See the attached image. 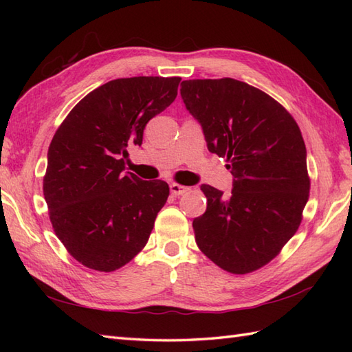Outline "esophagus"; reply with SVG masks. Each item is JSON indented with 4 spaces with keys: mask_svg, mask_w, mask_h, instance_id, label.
<instances>
[{
    "mask_svg": "<svg viewBox=\"0 0 352 352\" xmlns=\"http://www.w3.org/2000/svg\"><path fill=\"white\" fill-rule=\"evenodd\" d=\"M169 188H170L172 195H175V197H180V195H183V193L189 190V188H186V186H182V184H177V183H172Z\"/></svg>",
    "mask_w": 352,
    "mask_h": 352,
    "instance_id": "esophagus-1",
    "label": "esophagus"
}]
</instances>
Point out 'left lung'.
<instances>
[{
  "mask_svg": "<svg viewBox=\"0 0 352 352\" xmlns=\"http://www.w3.org/2000/svg\"><path fill=\"white\" fill-rule=\"evenodd\" d=\"M182 98L203 126L210 153L233 174L228 195L201 186L207 210L193 219L198 248L231 274H250L278 256L309 199L300 126L278 101L234 78L186 80Z\"/></svg>",
  "mask_w": 352,
  "mask_h": 352,
  "instance_id": "obj_1",
  "label": "left lung"
}]
</instances>
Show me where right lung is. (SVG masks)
<instances>
[{"label":"right lung","instance_id":"add662e5","mask_svg":"<svg viewBox=\"0 0 352 352\" xmlns=\"http://www.w3.org/2000/svg\"><path fill=\"white\" fill-rule=\"evenodd\" d=\"M180 81L111 80L87 94L52 138L43 197L56 236L83 266L116 271L146 245L169 186L124 172L126 146H140L145 125L174 102Z\"/></svg>","mask_w":352,"mask_h":352}]
</instances>
